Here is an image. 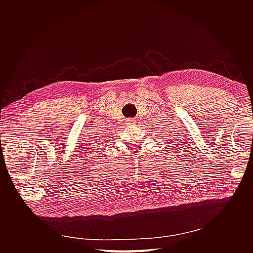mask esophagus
<instances>
[{"label": "esophagus", "instance_id": "34e87169", "mask_svg": "<svg viewBox=\"0 0 253 253\" xmlns=\"http://www.w3.org/2000/svg\"><path fill=\"white\" fill-rule=\"evenodd\" d=\"M126 124H127V125H133V124H135V120H133V119H128L127 122H126Z\"/></svg>", "mask_w": 253, "mask_h": 253}]
</instances>
